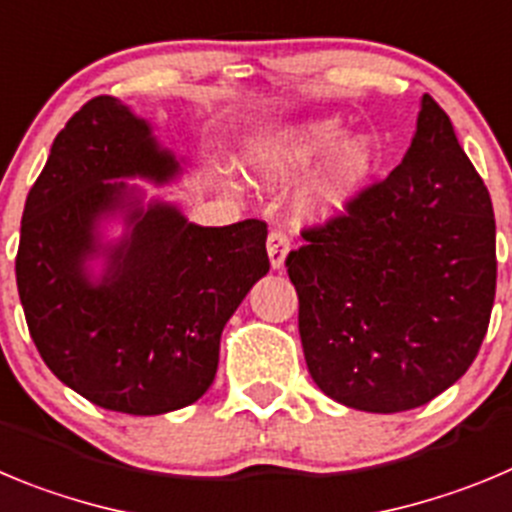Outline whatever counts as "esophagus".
<instances>
[{
  "instance_id": "34e87169",
  "label": "esophagus",
  "mask_w": 512,
  "mask_h": 512,
  "mask_svg": "<svg viewBox=\"0 0 512 512\" xmlns=\"http://www.w3.org/2000/svg\"><path fill=\"white\" fill-rule=\"evenodd\" d=\"M266 253H269L271 269L281 271L284 264H287L289 256V238L284 231H271L269 238H266Z\"/></svg>"
}]
</instances>
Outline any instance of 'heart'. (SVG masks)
Returning a JSON list of instances; mask_svg holds the SVG:
<instances>
[{"instance_id": "b5f03b06", "label": "heart", "mask_w": 512, "mask_h": 512, "mask_svg": "<svg viewBox=\"0 0 512 512\" xmlns=\"http://www.w3.org/2000/svg\"><path fill=\"white\" fill-rule=\"evenodd\" d=\"M241 162L264 185L289 182L317 164L294 192V213L307 223H335L373 190L383 152L373 134L350 131L342 116L322 114L253 131Z\"/></svg>"}]
</instances>
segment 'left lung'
I'll list each match as a JSON object with an SVG mask.
<instances>
[{"mask_svg": "<svg viewBox=\"0 0 512 512\" xmlns=\"http://www.w3.org/2000/svg\"><path fill=\"white\" fill-rule=\"evenodd\" d=\"M287 271L312 381L368 414L424 406L475 360L495 302V215L449 116L424 93L401 164L304 231Z\"/></svg>", "mask_w": 512, "mask_h": 512, "instance_id": "obj_1", "label": "left lung"}]
</instances>
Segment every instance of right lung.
Listing matches in <instances>:
<instances>
[{
    "mask_svg": "<svg viewBox=\"0 0 512 512\" xmlns=\"http://www.w3.org/2000/svg\"><path fill=\"white\" fill-rule=\"evenodd\" d=\"M185 159L114 96L55 137L27 195L17 289L42 360L91 403L134 416L185 409L210 388L220 335L269 271L266 223L208 228L129 180L162 187ZM122 225L109 239L105 228Z\"/></svg>",
    "mask_w": 512,
    "mask_h": 512,
    "instance_id": "right-lung-1",
    "label": "right lung"
}]
</instances>
